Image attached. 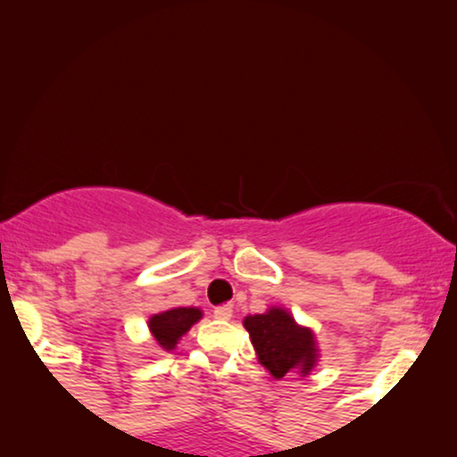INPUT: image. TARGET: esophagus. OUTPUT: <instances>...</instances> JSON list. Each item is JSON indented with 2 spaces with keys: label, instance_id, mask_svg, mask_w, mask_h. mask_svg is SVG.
I'll use <instances>...</instances> for the list:
<instances>
[{
  "label": "esophagus",
  "instance_id": "obj_1",
  "mask_svg": "<svg viewBox=\"0 0 457 457\" xmlns=\"http://www.w3.org/2000/svg\"><path fill=\"white\" fill-rule=\"evenodd\" d=\"M214 318H218V320H230L233 318V308L230 305H218V308H214Z\"/></svg>",
  "mask_w": 457,
  "mask_h": 457
}]
</instances>
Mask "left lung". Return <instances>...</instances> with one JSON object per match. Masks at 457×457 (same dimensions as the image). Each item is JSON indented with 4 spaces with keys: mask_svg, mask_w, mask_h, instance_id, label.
Masks as SVG:
<instances>
[{
    "mask_svg": "<svg viewBox=\"0 0 457 457\" xmlns=\"http://www.w3.org/2000/svg\"><path fill=\"white\" fill-rule=\"evenodd\" d=\"M243 327L247 328L258 361L274 378L293 372L308 377L316 368L320 349L314 330L297 324L287 308L272 305L264 314L245 316Z\"/></svg>",
    "mask_w": 457,
    "mask_h": 457,
    "instance_id": "obj_1",
    "label": "left lung"
}]
</instances>
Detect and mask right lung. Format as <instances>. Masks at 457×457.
Segmentation results:
<instances>
[{
	"label": "right lung",
	"instance_id": "obj_1",
	"mask_svg": "<svg viewBox=\"0 0 457 457\" xmlns=\"http://www.w3.org/2000/svg\"><path fill=\"white\" fill-rule=\"evenodd\" d=\"M202 318L204 312L199 308H170L149 318L147 327L152 339L164 352H172L179 345V341L183 339V335L189 333L193 324L202 320Z\"/></svg>",
	"mask_w": 457,
	"mask_h": 457
}]
</instances>
